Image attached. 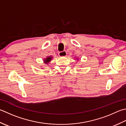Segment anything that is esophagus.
Wrapping results in <instances>:
<instances>
[{"label": "esophagus", "mask_w": 126, "mask_h": 126, "mask_svg": "<svg viewBox=\"0 0 126 126\" xmlns=\"http://www.w3.org/2000/svg\"><path fill=\"white\" fill-rule=\"evenodd\" d=\"M66 54H67L66 52L65 51H63L62 52H60L58 53V55L60 57H65L66 56Z\"/></svg>", "instance_id": "34e87169"}]
</instances>
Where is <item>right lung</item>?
<instances>
[{
  "instance_id": "right-lung-1",
  "label": "right lung",
  "mask_w": 126,
  "mask_h": 126,
  "mask_svg": "<svg viewBox=\"0 0 126 126\" xmlns=\"http://www.w3.org/2000/svg\"><path fill=\"white\" fill-rule=\"evenodd\" d=\"M52 59V57H48L47 58H46L45 60H44V62L45 63H48L49 62H50Z\"/></svg>"
}]
</instances>
